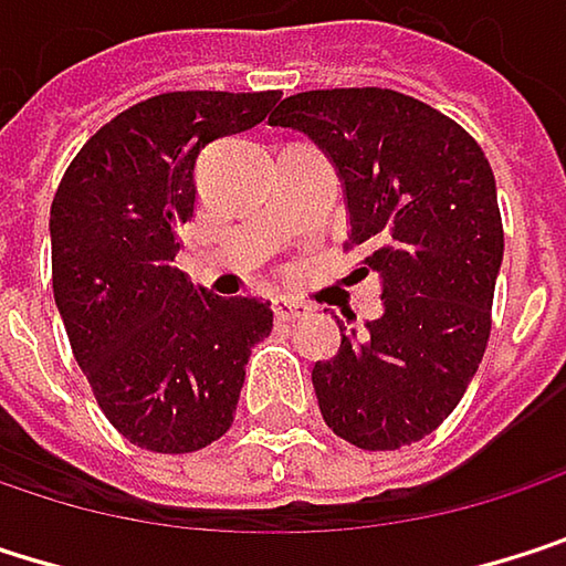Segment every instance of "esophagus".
Masks as SVG:
<instances>
[{
  "label": "esophagus",
  "instance_id": "esophagus-1",
  "mask_svg": "<svg viewBox=\"0 0 566 566\" xmlns=\"http://www.w3.org/2000/svg\"><path fill=\"white\" fill-rule=\"evenodd\" d=\"M270 306H273V316L276 319H296L300 313H303V303H296V300H290V296H273L270 300Z\"/></svg>",
  "mask_w": 566,
  "mask_h": 566
}]
</instances>
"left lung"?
<instances>
[{
	"label": "left lung",
	"mask_w": 566,
	"mask_h": 566,
	"mask_svg": "<svg viewBox=\"0 0 566 566\" xmlns=\"http://www.w3.org/2000/svg\"><path fill=\"white\" fill-rule=\"evenodd\" d=\"M270 125L329 157L349 243L373 250L382 286V313L313 366L319 412L359 448L412 444L451 416L488 346L504 260L491 164L451 118L389 88L300 92Z\"/></svg>",
	"instance_id": "left-lung-1"
}]
</instances>
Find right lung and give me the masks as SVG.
Instances as JSON below:
<instances>
[{
  "mask_svg": "<svg viewBox=\"0 0 566 566\" xmlns=\"http://www.w3.org/2000/svg\"><path fill=\"white\" fill-rule=\"evenodd\" d=\"M276 92H170L122 112L78 150L52 200V290L75 363L128 441L184 454L217 441L237 412L250 349L273 310L213 296L174 260L193 217V167L247 132Z\"/></svg>",
  "mask_w": 566,
  "mask_h": 566,
  "instance_id": "add662e5",
  "label": "right lung"
}]
</instances>
